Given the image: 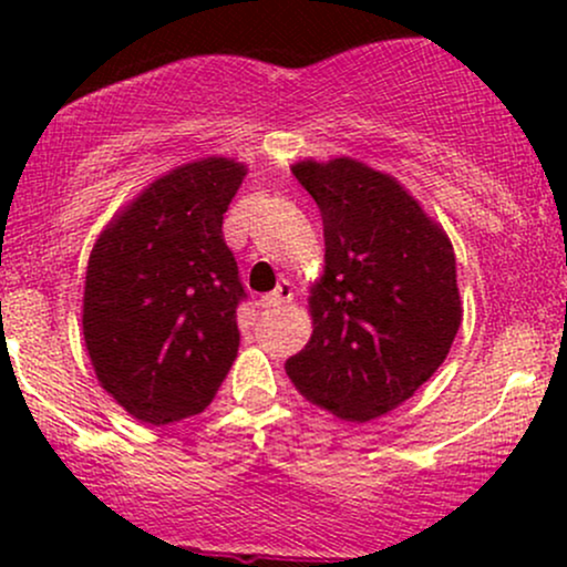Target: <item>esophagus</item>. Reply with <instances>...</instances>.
I'll use <instances>...</instances> for the list:
<instances>
[{
	"label": "esophagus",
	"mask_w": 567,
	"mask_h": 567,
	"mask_svg": "<svg viewBox=\"0 0 567 567\" xmlns=\"http://www.w3.org/2000/svg\"><path fill=\"white\" fill-rule=\"evenodd\" d=\"M292 301V288L290 282H279L275 290L266 292V296L261 298V306L264 309H279V306L290 303Z\"/></svg>",
	"instance_id": "obj_1"
}]
</instances>
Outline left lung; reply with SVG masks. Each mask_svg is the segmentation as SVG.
Here are the masks:
<instances>
[{"mask_svg":"<svg viewBox=\"0 0 567 567\" xmlns=\"http://www.w3.org/2000/svg\"><path fill=\"white\" fill-rule=\"evenodd\" d=\"M322 213L324 266L309 290V343L285 362L306 400L365 424L410 400L458 333L447 234L394 175L360 159L290 167Z\"/></svg>","mask_w":567,"mask_h":567,"instance_id":"8db88e82","label":"left lung"}]
</instances>
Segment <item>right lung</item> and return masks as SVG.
Wrapping results in <instances>:
<instances>
[{
  "mask_svg": "<svg viewBox=\"0 0 567 567\" xmlns=\"http://www.w3.org/2000/svg\"><path fill=\"white\" fill-rule=\"evenodd\" d=\"M245 162L192 159L154 178L97 234L82 333L97 383L152 426L202 413L239 347L237 261L224 213Z\"/></svg>",
  "mask_w": 567,
  "mask_h": 567,
  "instance_id": "add662e5",
  "label": "right lung"
}]
</instances>
